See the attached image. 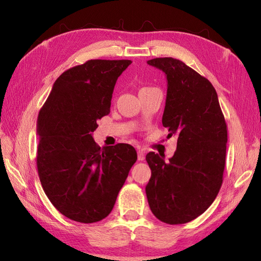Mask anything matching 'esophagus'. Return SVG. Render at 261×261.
<instances>
[{
    "instance_id": "obj_1",
    "label": "esophagus",
    "mask_w": 261,
    "mask_h": 261,
    "mask_svg": "<svg viewBox=\"0 0 261 261\" xmlns=\"http://www.w3.org/2000/svg\"><path fill=\"white\" fill-rule=\"evenodd\" d=\"M138 160H139V162L145 160V151H143L142 149H139V150H138Z\"/></svg>"
}]
</instances>
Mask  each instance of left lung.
<instances>
[{
    "label": "left lung",
    "instance_id": "obj_1",
    "mask_svg": "<svg viewBox=\"0 0 261 261\" xmlns=\"http://www.w3.org/2000/svg\"><path fill=\"white\" fill-rule=\"evenodd\" d=\"M167 76L163 125L177 137L169 162L149 152L151 177L146 194L151 212L167 224H184L204 213L223 181L228 129L218 94L208 80L181 60L147 62Z\"/></svg>",
    "mask_w": 261,
    "mask_h": 261
}]
</instances>
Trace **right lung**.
Listing matches in <instances>:
<instances>
[{
    "mask_svg": "<svg viewBox=\"0 0 261 261\" xmlns=\"http://www.w3.org/2000/svg\"><path fill=\"white\" fill-rule=\"evenodd\" d=\"M131 63L91 59L67 69L39 111V178L54 206L76 222L107 218L137 162L132 146L101 148L92 137L97 120L110 113L116 80Z\"/></svg>",
    "mask_w": 261,
    "mask_h": 261,
    "instance_id": "obj_1",
    "label": "right lung"
}]
</instances>
